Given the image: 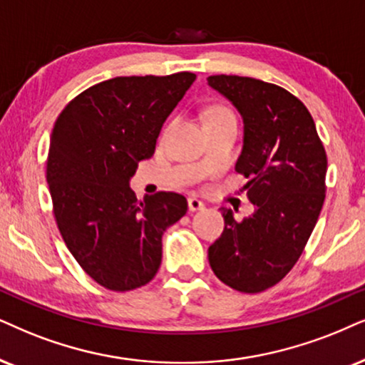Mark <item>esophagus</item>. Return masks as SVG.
Here are the masks:
<instances>
[{
	"label": "esophagus",
	"instance_id": "esophagus-1",
	"mask_svg": "<svg viewBox=\"0 0 365 365\" xmlns=\"http://www.w3.org/2000/svg\"><path fill=\"white\" fill-rule=\"evenodd\" d=\"M188 209H190V212L202 210V209H204V202H200L195 197H190V198H188Z\"/></svg>",
	"mask_w": 365,
	"mask_h": 365
}]
</instances>
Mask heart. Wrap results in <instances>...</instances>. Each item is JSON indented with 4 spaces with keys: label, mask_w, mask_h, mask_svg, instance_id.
Wrapping results in <instances>:
<instances>
[{
    "label": "heart",
    "mask_w": 365,
    "mask_h": 365,
    "mask_svg": "<svg viewBox=\"0 0 365 365\" xmlns=\"http://www.w3.org/2000/svg\"><path fill=\"white\" fill-rule=\"evenodd\" d=\"M220 116H232V113H230L227 108H224V106H214V108H210L209 113H207L205 121H207V119L220 118Z\"/></svg>",
    "instance_id": "heart-1"
}]
</instances>
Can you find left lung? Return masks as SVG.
Here are the masks:
<instances>
[{
	"label": "left lung",
	"instance_id": "8db88e82",
	"mask_svg": "<svg viewBox=\"0 0 365 365\" xmlns=\"http://www.w3.org/2000/svg\"><path fill=\"white\" fill-rule=\"evenodd\" d=\"M209 86L244 119L236 172L255 214L242 220L224 210V232L209 247L217 278L241 293L279 283L302 256L325 200L327 153L307 106L269 82L210 76Z\"/></svg>",
	"mask_w": 365,
	"mask_h": 365
}]
</instances>
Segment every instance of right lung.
Instances as JSON below:
<instances>
[{
  "label": "right lung",
  "instance_id": "right-lung-1",
  "mask_svg": "<svg viewBox=\"0 0 365 365\" xmlns=\"http://www.w3.org/2000/svg\"><path fill=\"white\" fill-rule=\"evenodd\" d=\"M195 73L114 77L76 96L50 136L47 182L63 242L96 283L129 292L155 278L161 236L187 214V198L138 200L129 178L155 153L161 126Z\"/></svg>",
  "mask_w": 365,
  "mask_h": 365
}]
</instances>
